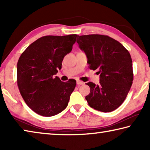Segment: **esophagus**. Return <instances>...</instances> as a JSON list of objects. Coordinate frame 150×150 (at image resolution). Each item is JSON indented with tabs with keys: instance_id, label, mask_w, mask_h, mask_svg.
Returning <instances> with one entry per match:
<instances>
[{
	"instance_id": "obj_1",
	"label": "esophagus",
	"mask_w": 150,
	"mask_h": 150,
	"mask_svg": "<svg viewBox=\"0 0 150 150\" xmlns=\"http://www.w3.org/2000/svg\"><path fill=\"white\" fill-rule=\"evenodd\" d=\"M77 84L78 85H83V84H84V82H83V81H77Z\"/></svg>"
}]
</instances>
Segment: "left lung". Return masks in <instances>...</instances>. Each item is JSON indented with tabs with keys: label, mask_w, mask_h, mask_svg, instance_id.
<instances>
[{
	"label": "left lung",
	"mask_w": 150,
	"mask_h": 150,
	"mask_svg": "<svg viewBox=\"0 0 150 150\" xmlns=\"http://www.w3.org/2000/svg\"><path fill=\"white\" fill-rule=\"evenodd\" d=\"M79 47L87 57L88 68L98 69L99 84L87 85L90 93L85 99L91 108L108 112L118 108L130 89L134 79L130 53L120 42L108 35H78Z\"/></svg>",
	"instance_id": "left-lung-1"
}]
</instances>
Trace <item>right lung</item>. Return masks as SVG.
Returning <instances> with one entry per match:
<instances>
[{"label": "right lung", "mask_w": 150, "mask_h": 150, "mask_svg": "<svg viewBox=\"0 0 150 150\" xmlns=\"http://www.w3.org/2000/svg\"><path fill=\"white\" fill-rule=\"evenodd\" d=\"M77 35H45L28 47L17 63V84L25 103L35 113L52 116L67 107L76 81L62 82L55 75Z\"/></svg>", "instance_id": "right-lung-1"}]
</instances>
